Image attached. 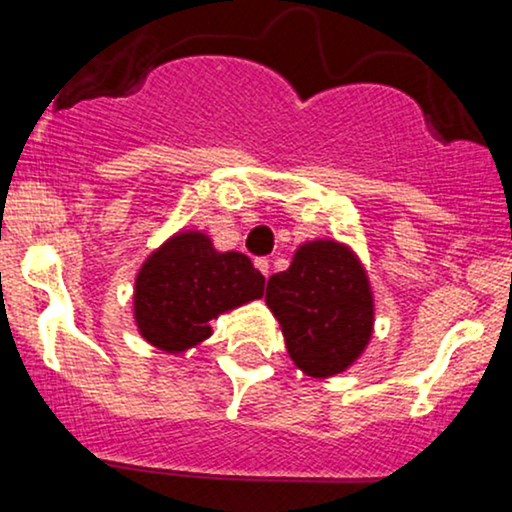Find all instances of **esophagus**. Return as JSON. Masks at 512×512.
I'll return each instance as SVG.
<instances>
[{
    "instance_id": "34e87169",
    "label": "esophagus",
    "mask_w": 512,
    "mask_h": 512,
    "mask_svg": "<svg viewBox=\"0 0 512 512\" xmlns=\"http://www.w3.org/2000/svg\"><path fill=\"white\" fill-rule=\"evenodd\" d=\"M255 267L260 269V272H262L264 276H269V260H267V257H257Z\"/></svg>"
}]
</instances>
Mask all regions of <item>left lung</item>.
<instances>
[{
	"instance_id": "8db88e82",
	"label": "left lung",
	"mask_w": 512,
	"mask_h": 512,
	"mask_svg": "<svg viewBox=\"0 0 512 512\" xmlns=\"http://www.w3.org/2000/svg\"><path fill=\"white\" fill-rule=\"evenodd\" d=\"M267 301L286 349L310 378L342 373L373 334V291L354 250L334 240H310L286 272L269 276Z\"/></svg>"
}]
</instances>
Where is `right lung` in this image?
Wrapping results in <instances>:
<instances>
[{
  "mask_svg": "<svg viewBox=\"0 0 512 512\" xmlns=\"http://www.w3.org/2000/svg\"><path fill=\"white\" fill-rule=\"evenodd\" d=\"M264 293V276L243 252H219L207 233L180 231L146 257L134 281L139 334L166 354L211 337V320Z\"/></svg>",
  "mask_w": 512,
  "mask_h": 512,
  "instance_id": "right-lung-1",
  "label": "right lung"
}]
</instances>
